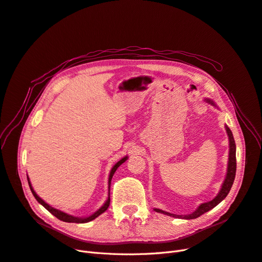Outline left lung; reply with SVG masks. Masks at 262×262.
I'll return each instance as SVG.
<instances>
[{"label": "left lung", "instance_id": "8db88e82", "mask_svg": "<svg viewBox=\"0 0 262 262\" xmlns=\"http://www.w3.org/2000/svg\"><path fill=\"white\" fill-rule=\"evenodd\" d=\"M206 102L211 103L212 105H215L212 100L206 99ZM226 131H227L228 137H229V148H230L229 149V161H228V169H227L226 179H225V182L222 186V189H221V191L218 192V194L213 199L212 201H208L206 203H202L193 213H191L189 215H185V216L175 215V214H171V213L164 212L162 210H159V208H155L156 212L162 213V214H165L167 216H172V217H175V218L194 219L199 216H201L202 214L208 212L210 210H212V208H214L218 203H221L224 200V199L228 195L230 189H231V187L233 185V182H234L235 172H236V158H235V142H234V139H233V134H232L231 130H230L227 127V125H226Z\"/></svg>", "mask_w": 262, "mask_h": 262}]
</instances>
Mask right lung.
I'll list each match as a JSON object with an SVG mask.
<instances>
[{
  "instance_id": "1",
  "label": "right lung",
  "mask_w": 262,
  "mask_h": 262,
  "mask_svg": "<svg viewBox=\"0 0 262 262\" xmlns=\"http://www.w3.org/2000/svg\"><path fill=\"white\" fill-rule=\"evenodd\" d=\"M127 159H128V157H123V158H122L121 160H119L116 164H115V165L113 166V169H112V171H111V173H110V177H108V198H107L106 202L104 203V205H103L102 207H100L99 210H98L96 213H93V214H92V215H90L89 217H85V218H80V217L72 216V215H69V214H67V213H64V212H61V211L57 210V208L51 207V206H50L49 204H47L44 200H41V199L36 194V192L33 190V188H32V186H31V183H30V181H29V177H28V183H29V186H30V189H31V191H32V193H33L34 198H35L36 200H37V202H38V203H40L41 205H43L48 212H50L52 215L56 216L58 219H60V221H62V222H66V223H77V224L88 223V222L93 221V219L97 218L99 215H101L102 213L105 212V211L107 210V208H108V206H110V202H111V198H110L111 181H112V179H113V175H114V173H115V172H116V170L118 169L119 165H121V164H122L125 160H127Z\"/></svg>"
}]
</instances>
